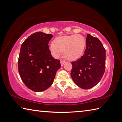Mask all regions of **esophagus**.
<instances>
[{"instance_id": "1", "label": "esophagus", "mask_w": 122, "mask_h": 122, "mask_svg": "<svg viewBox=\"0 0 122 122\" xmlns=\"http://www.w3.org/2000/svg\"><path fill=\"white\" fill-rule=\"evenodd\" d=\"M66 63V62L65 61H61V66H63Z\"/></svg>"}]
</instances>
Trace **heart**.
Masks as SVG:
<instances>
[{
	"mask_svg": "<svg viewBox=\"0 0 122 122\" xmlns=\"http://www.w3.org/2000/svg\"><path fill=\"white\" fill-rule=\"evenodd\" d=\"M86 39L80 34L62 36L56 38L54 42L49 44V49L55 57L60 56L64 51V56L69 60L79 57L85 48Z\"/></svg>",
	"mask_w": 122,
	"mask_h": 122,
	"instance_id": "b5f03b06",
	"label": "heart"
}]
</instances>
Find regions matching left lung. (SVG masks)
I'll return each mask as SVG.
<instances>
[{"instance_id": "obj_1", "label": "left lung", "mask_w": 122, "mask_h": 122, "mask_svg": "<svg viewBox=\"0 0 122 122\" xmlns=\"http://www.w3.org/2000/svg\"><path fill=\"white\" fill-rule=\"evenodd\" d=\"M71 73L76 86L89 89L97 84L102 78L106 68V50L98 39L88 34L84 55L71 62Z\"/></svg>"}]
</instances>
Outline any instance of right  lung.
Here are the masks:
<instances>
[{
  "mask_svg": "<svg viewBox=\"0 0 122 122\" xmlns=\"http://www.w3.org/2000/svg\"><path fill=\"white\" fill-rule=\"evenodd\" d=\"M53 35L37 32L29 36L21 46L18 59L20 77L33 92L46 90L53 84L60 68V61L52 57L48 43Z\"/></svg>",
  "mask_w": 122,
  "mask_h": 122,
  "instance_id": "right-lung-1",
  "label": "right lung"
}]
</instances>
